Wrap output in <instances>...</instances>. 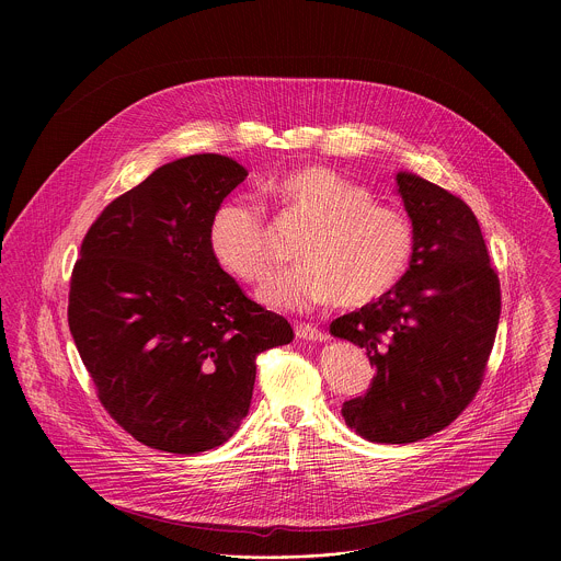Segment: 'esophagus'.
Instances as JSON below:
<instances>
[{
    "mask_svg": "<svg viewBox=\"0 0 561 561\" xmlns=\"http://www.w3.org/2000/svg\"><path fill=\"white\" fill-rule=\"evenodd\" d=\"M296 336L298 339H307V341H325V332H321L320 328L311 325V323H294Z\"/></svg>",
    "mask_w": 561,
    "mask_h": 561,
    "instance_id": "34e87169",
    "label": "esophagus"
}]
</instances>
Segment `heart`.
Returning a JSON list of instances; mask_svg holds the SVG:
<instances>
[{"instance_id": "heart-1", "label": "heart", "mask_w": 561, "mask_h": 561, "mask_svg": "<svg viewBox=\"0 0 561 561\" xmlns=\"http://www.w3.org/2000/svg\"><path fill=\"white\" fill-rule=\"evenodd\" d=\"M265 194L307 231L296 245L300 261L274 274L259 300L272 309H311L336 302L365 307L391 291L414 252L410 218L325 165L289 170L265 183ZM209 245L241 280L272 272L270 229L263 209L248 198L225 201L211 216Z\"/></svg>"}]
</instances>
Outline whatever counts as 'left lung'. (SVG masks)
Segmentation results:
<instances>
[{"label":"left lung","instance_id":"1","mask_svg":"<svg viewBox=\"0 0 561 561\" xmlns=\"http://www.w3.org/2000/svg\"><path fill=\"white\" fill-rule=\"evenodd\" d=\"M398 185L414 227L410 267L382 298L330 323L376 367L367 393L343 401L345 423L391 445L427 438L462 414L501 316L499 274L471 207L412 172Z\"/></svg>","mask_w":561,"mask_h":561}]
</instances>
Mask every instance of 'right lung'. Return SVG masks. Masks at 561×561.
I'll list each match as a JSON object with an SVG mask.
<instances>
[{
    "instance_id": "add662e5",
    "label": "right lung",
    "mask_w": 561,
    "mask_h": 561,
    "mask_svg": "<svg viewBox=\"0 0 561 561\" xmlns=\"http://www.w3.org/2000/svg\"><path fill=\"white\" fill-rule=\"evenodd\" d=\"M245 176L216 153L170 161L114 198L81 241L69 328L101 405L147 447L190 456L229 440L256 356L294 339L209 245L214 211Z\"/></svg>"
}]
</instances>
